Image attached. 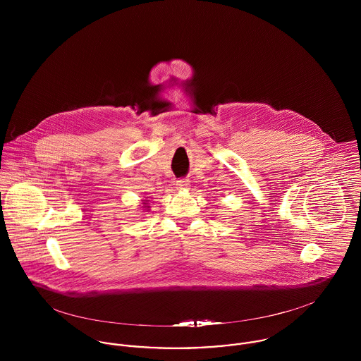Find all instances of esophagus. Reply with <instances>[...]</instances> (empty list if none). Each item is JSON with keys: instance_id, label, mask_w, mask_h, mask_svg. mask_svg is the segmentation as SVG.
Here are the masks:
<instances>
[{"instance_id": "34e87169", "label": "esophagus", "mask_w": 361, "mask_h": 361, "mask_svg": "<svg viewBox=\"0 0 361 361\" xmlns=\"http://www.w3.org/2000/svg\"><path fill=\"white\" fill-rule=\"evenodd\" d=\"M176 185H178L179 189H188L190 186V182L188 179H180V180L176 182Z\"/></svg>"}]
</instances>
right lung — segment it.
<instances>
[{
  "mask_svg": "<svg viewBox=\"0 0 361 361\" xmlns=\"http://www.w3.org/2000/svg\"><path fill=\"white\" fill-rule=\"evenodd\" d=\"M142 208L146 209V211H149V208H150V206H149V200H142Z\"/></svg>",
  "mask_w": 361,
  "mask_h": 361,
  "instance_id": "right-lung-1",
  "label": "right lung"
}]
</instances>
